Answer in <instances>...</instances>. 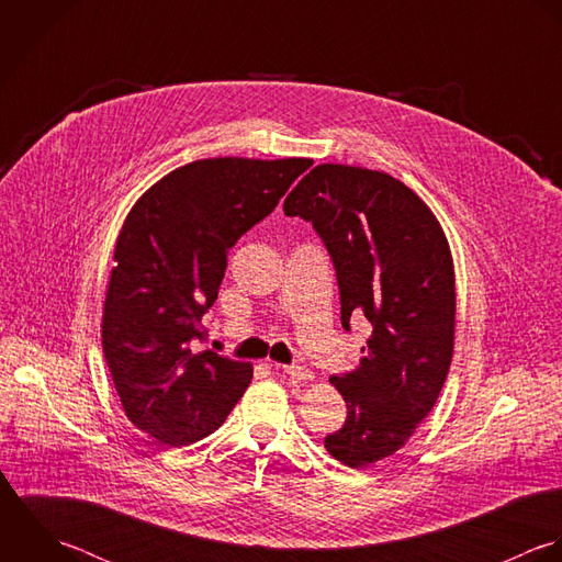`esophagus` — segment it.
I'll return each mask as SVG.
<instances>
[{
    "instance_id": "esophagus-1",
    "label": "esophagus",
    "mask_w": 562,
    "mask_h": 562,
    "mask_svg": "<svg viewBox=\"0 0 562 562\" xmlns=\"http://www.w3.org/2000/svg\"><path fill=\"white\" fill-rule=\"evenodd\" d=\"M273 369H276V371H282V373H286L289 378L300 380V382L313 380V371H308V369H304V367H297V364H280V362H276Z\"/></svg>"
}]
</instances>
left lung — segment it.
Segmentation results:
<instances>
[{
	"label": "left lung",
	"instance_id": "obj_1",
	"mask_svg": "<svg viewBox=\"0 0 562 562\" xmlns=\"http://www.w3.org/2000/svg\"><path fill=\"white\" fill-rule=\"evenodd\" d=\"M284 215L315 225L340 291V324L373 330L360 364L333 375L347 404L326 437L338 462L364 469L404 448L435 408L456 330V278L448 236L428 204L397 178L326 162L284 200Z\"/></svg>",
	"mask_w": 562,
	"mask_h": 562
}]
</instances>
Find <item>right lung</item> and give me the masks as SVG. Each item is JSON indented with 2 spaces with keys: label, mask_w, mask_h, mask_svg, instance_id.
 Here are the masks:
<instances>
[{
  "label": "right lung",
  "mask_w": 562,
  "mask_h": 562,
  "mask_svg": "<svg viewBox=\"0 0 562 562\" xmlns=\"http://www.w3.org/2000/svg\"><path fill=\"white\" fill-rule=\"evenodd\" d=\"M311 158H204L151 184L116 236L102 347L125 417L160 446L215 432L251 382V362L195 351L229 247L265 220Z\"/></svg>",
  "instance_id": "add662e5"
}]
</instances>
